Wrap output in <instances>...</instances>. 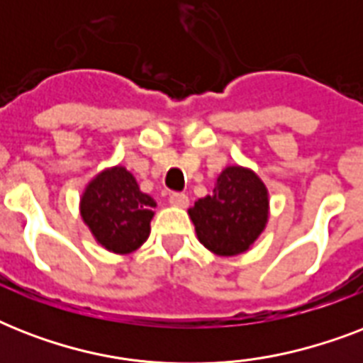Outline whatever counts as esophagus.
I'll list each match as a JSON object with an SVG mask.
<instances>
[{
	"mask_svg": "<svg viewBox=\"0 0 363 363\" xmlns=\"http://www.w3.org/2000/svg\"><path fill=\"white\" fill-rule=\"evenodd\" d=\"M169 203L173 205V207H179V209H186L188 203H190V199H188L186 194H171Z\"/></svg>",
	"mask_w": 363,
	"mask_h": 363,
	"instance_id": "1",
	"label": "esophagus"
}]
</instances>
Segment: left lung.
<instances>
[{
  "label": "left lung",
  "mask_w": 363,
  "mask_h": 363,
  "mask_svg": "<svg viewBox=\"0 0 363 363\" xmlns=\"http://www.w3.org/2000/svg\"><path fill=\"white\" fill-rule=\"evenodd\" d=\"M196 235L216 256H239L252 247L269 220V192L250 167L228 165L211 196L188 209Z\"/></svg>",
  "instance_id": "left-lung-1"
}]
</instances>
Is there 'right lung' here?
Segmentation results:
<instances>
[{"label":"right lung","instance_id":"add662e5","mask_svg":"<svg viewBox=\"0 0 363 363\" xmlns=\"http://www.w3.org/2000/svg\"><path fill=\"white\" fill-rule=\"evenodd\" d=\"M154 201L124 165L105 167L82 190V222L96 242L113 254H130L150 235Z\"/></svg>","mask_w":363,"mask_h":363}]
</instances>
